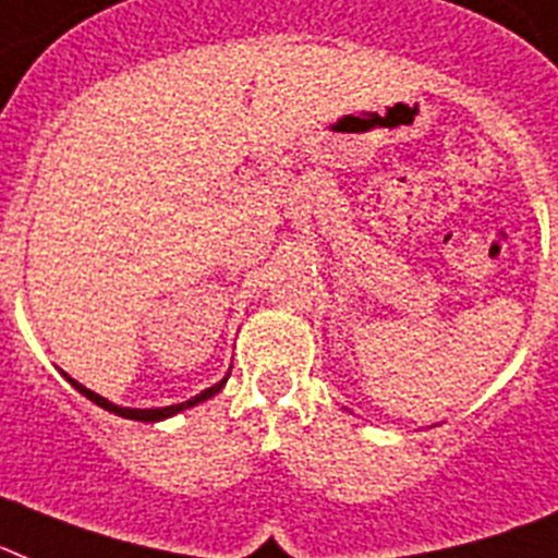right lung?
Returning a JSON list of instances; mask_svg holds the SVG:
<instances>
[{
  "label": "right lung",
  "instance_id": "obj_1",
  "mask_svg": "<svg viewBox=\"0 0 558 558\" xmlns=\"http://www.w3.org/2000/svg\"><path fill=\"white\" fill-rule=\"evenodd\" d=\"M227 377H229V372H227ZM227 377H223L221 383H215V386L204 388V391L192 397V400L175 402V405H163V409H128V405H116V402H110V400H107V397L96 395V391H90V388L82 386V383H78V380H73L70 374H64V380H68L70 386L76 388L78 395H84L90 402H96L98 409L110 411V414L124 416V420H138V423H161V420H167V416H175V414H181V411H184V409H192V405H198V402L209 400V397H215V395H218V391H221L223 383H227Z\"/></svg>",
  "mask_w": 558,
  "mask_h": 558
}]
</instances>
